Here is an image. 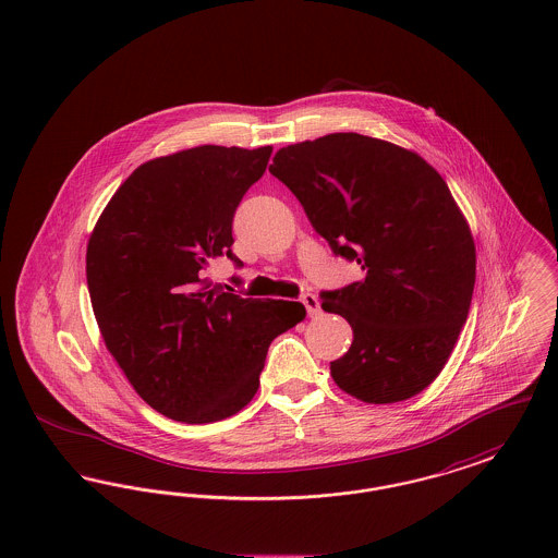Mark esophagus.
Wrapping results in <instances>:
<instances>
[{"label":"esophagus","instance_id":"esophagus-1","mask_svg":"<svg viewBox=\"0 0 558 558\" xmlns=\"http://www.w3.org/2000/svg\"><path fill=\"white\" fill-rule=\"evenodd\" d=\"M301 303L305 305V310H307V316H310V318L318 316L319 301L316 294H312V292H305V294H301Z\"/></svg>","mask_w":558,"mask_h":558}]
</instances>
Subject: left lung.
Wrapping results in <instances>:
<instances>
[{
  "instance_id": "8db88e82",
  "label": "left lung",
  "mask_w": 558,
  "mask_h": 558,
  "mask_svg": "<svg viewBox=\"0 0 558 558\" xmlns=\"http://www.w3.org/2000/svg\"><path fill=\"white\" fill-rule=\"evenodd\" d=\"M269 173L291 190L360 282L322 291V310L353 328L330 362L335 383L366 403L412 398L444 371L475 289V242L444 178L418 155L328 133L280 148Z\"/></svg>"
}]
</instances>
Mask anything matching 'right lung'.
I'll return each mask as SVG.
<instances>
[{
  "instance_id": "1",
  "label": "right lung",
  "mask_w": 558,
  "mask_h": 558,
  "mask_svg": "<svg viewBox=\"0 0 558 558\" xmlns=\"http://www.w3.org/2000/svg\"><path fill=\"white\" fill-rule=\"evenodd\" d=\"M271 146H198L140 165L87 244L92 307L108 351L137 396L167 418L203 425L242 410L259 389L269 343L305 318L296 301L205 287L232 253L242 196Z\"/></svg>"
}]
</instances>
